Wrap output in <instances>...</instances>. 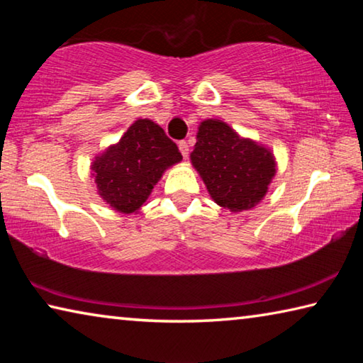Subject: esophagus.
<instances>
[{
	"label": "esophagus",
	"mask_w": 363,
	"mask_h": 363,
	"mask_svg": "<svg viewBox=\"0 0 363 363\" xmlns=\"http://www.w3.org/2000/svg\"><path fill=\"white\" fill-rule=\"evenodd\" d=\"M177 145H179V150L182 153V157L187 158V155H189V144L186 143V140H179V143H177Z\"/></svg>",
	"instance_id": "obj_1"
}]
</instances>
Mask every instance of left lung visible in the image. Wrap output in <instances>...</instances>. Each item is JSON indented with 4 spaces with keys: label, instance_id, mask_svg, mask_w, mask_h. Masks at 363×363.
I'll return each instance as SVG.
<instances>
[{
    "label": "left lung",
    "instance_id": "8db88e82",
    "mask_svg": "<svg viewBox=\"0 0 363 363\" xmlns=\"http://www.w3.org/2000/svg\"><path fill=\"white\" fill-rule=\"evenodd\" d=\"M190 162L219 206L245 211L267 194L277 163L267 147L240 138L220 120H205L196 133Z\"/></svg>",
    "mask_w": 363,
    "mask_h": 363
}]
</instances>
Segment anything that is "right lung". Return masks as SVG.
Instances as JSON below:
<instances>
[{
    "mask_svg": "<svg viewBox=\"0 0 363 363\" xmlns=\"http://www.w3.org/2000/svg\"><path fill=\"white\" fill-rule=\"evenodd\" d=\"M182 155L157 123L139 118L118 143L99 153L91 164L97 192L115 211L136 213L149 199L164 171Z\"/></svg>",
    "mask_w": 363,
    "mask_h": 363,
    "instance_id": "add662e5",
    "label": "right lung"
}]
</instances>
